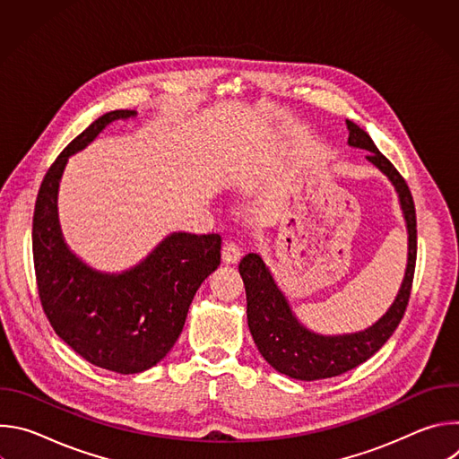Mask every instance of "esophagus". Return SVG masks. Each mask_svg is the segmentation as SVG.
Listing matches in <instances>:
<instances>
[{
    "label": "esophagus",
    "instance_id": "obj_1",
    "mask_svg": "<svg viewBox=\"0 0 459 459\" xmlns=\"http://www.w3.org/2000/svg\"><path fill=\"white\" fill-rule=\"evenodd\" d=\"M221 259H223V264H227V265L238 264V261L241 259L239 245H236L234 241H225L223 250H221Z\"/></svg>",
    "mask_w": 459,
    "mask_h": 459
}]
</instances>
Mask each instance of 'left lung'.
Instances as JSON below:
<instances>
[{"label":"left lung","instance_id":"8db88e82","mask_svg":"<svg viewBox=\"0 0 459 459\" xmlns=\"http://www.w3.org/2000/svg\"><path fill=\"white\" fill-rule=\"evenodd\" d=\"M347 128L349 147L367 151V161L390 181L398 194L407 229V265L394 301L377 321L356 333L321 334L308 329L298 317L264 257L250 252L239 261V274L247 292V321L257 351L274 370L301 381L340 376L374 356L398 329L414 278L416 211L411 190L363 128L351 119H347Z\"/></svg>","mask_w":459,"mask_h":459}]
</instances>
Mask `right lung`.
<instances>
[{
    "label": "right lung",
    "instance_id": "right-lung-1",
    "mask_svg": "<svg viewBox=\"0 0 459 459\" xmlns=\"http://www.w3.org/2000/svg\"><path fill=\"white\" fill-rule=\"evenodd\" d=\"M136 116L107 112L69 143L41 183L32 223L38 290L52 329L83 359L117 374L149 370L169 354L195 292L221 259L218 234L170 232L136 265L108 273L89 265L65 241L57 194L69 158L110 123Z\"/></svg>",
    "mask_w": 459,
    "mask_h": 459
}]
</instances>
